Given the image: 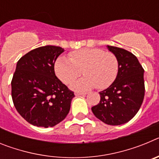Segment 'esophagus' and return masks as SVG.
Returning a JSON list of instances; mask_svg holds the SVG:
<instances>
[{
  "instance_id": "esophagus-1",
  "label": "esophagus",
  "mask_w": 159,
  "mask_h": 159,
  "mask_svg": "<svg viewBox=\"0 0 159 159\" xmlns=\"http://www.w3.org/2000/svg\"><path fill=\"white\" fill-rule=\"evenodd\" d=\"M75 95H87L86 92H75Z\"/></svg>"
}]
</instances>
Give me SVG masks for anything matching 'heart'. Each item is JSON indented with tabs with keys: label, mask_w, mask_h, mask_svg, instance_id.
Returning <instances> with one entry per match:
<instances>
[{
	"label": "heart",
	"mask_w": 159,
	"mask_h": 159,
	"mask_svg": "<svg viewBox=\"0 0 159 159\" xmlns=\"http://www.w3.org/2000/svg\"><path fill=\"white\" fill-rule=\"evenodd\" d=\"M57 76L69 84L81 75L85 76L75 81L71 87L78 90H88L97 87L108 88L115 81L119 71V62L116 55L100 48H83L71 52L68 58L60 57L54 64Z\"/></svg>",
	"instance_id": "1"
}]
</instances>
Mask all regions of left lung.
<instances>
[{"label":"left lung","mask_w":159,"mask_h":159,"mask_svg":"<svg viewBox=\"0 0 159 159\" xmlns=\"http://www.w3.org/2000/svg\"><path fill=\"white\" fill-rule=\"evenodd\" d=\"M107 48L117 57L119 71L111 85L99 92L100 101L92 111L106 124L118 126L130 121L143 103L144 69L130 52L114 46L107 45Z\"/></svg>","instance_id":"left-lung-1"}]
</instances>
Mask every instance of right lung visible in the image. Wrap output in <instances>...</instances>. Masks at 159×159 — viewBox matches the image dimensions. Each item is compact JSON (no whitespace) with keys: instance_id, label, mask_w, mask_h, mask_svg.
<instances>
[{"instance_id":"1","label":"right lung","mask_w":159,"mask_h":159,"mask_svg":"<svg viewBox=\"0 0 159 159\" xmlns=\"http://www.w3.org/2000/svg\"><path fill=\"white\" fill-rule=\"evenodd\" d=\"M64 49L58 46L37 48L16 64L12 85V98L18 113L36 127H54L63 121L75 96L57 77L54 64Z\"/></svg>"}]
</instances>
